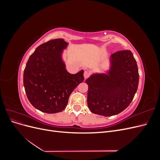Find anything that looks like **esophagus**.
I'll use <instances>...</instances> for the list:
<instances>
[{"mask_svg":"<svg viewBox=\"0 0 160 160\" xmlns=\"http://www.w3.org/2000/svg\"><path fill=\"white\" fill-rule=\"evenodd\" d=\"M89 75H90L89 72L88 71H85V72H84V77H85V79L88 78Z\"/></svg>","mask_w":160,"mask_h":160,"instance_id":"34e87169","label":"esophagus"}]
</instances>
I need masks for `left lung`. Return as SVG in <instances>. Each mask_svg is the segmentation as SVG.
Instances as JSON below:
<instances>
[{
    "label": "left lung",
    "instance_id": "1",
    "mask_svg": "<svg viewBox=\"0 0 160 160\" xmlns=\"http://www.w3.org/2000/svg\"><path fill=\"white\" fill-rule=\"evenodd\" d=\"M110 62L107 74H93L85 81L89 110L106 117L117 115L128 107L139 83L137 62L130 51L111 55Z\"/></svg>",
    "mask_w": 160,
    "mask_h": 160
}]
</instances>
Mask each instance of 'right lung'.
Listing matches in <instances>:
<instances>
[{
  "label": "right lung",
  "instance_id": "add662e5",
  "mask_svg": "<svg viewBox=\"0 0 160 160\" xmlns=\"http://www.w3.org/2000/svg\"><path fill=\"white\" fill-rule=\"evenodd\" d=\"M68 43L57 38L38 46L28 59L23 74L27 98L33 107L47 113L64 110L69 96L84 80L83 70L71 74L62 59Z\"/></svg>",
  "mask_w": 160,
  "mask_h": 160
}]
</instances>
